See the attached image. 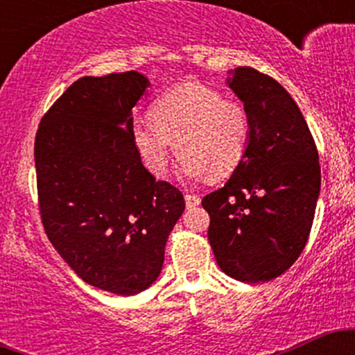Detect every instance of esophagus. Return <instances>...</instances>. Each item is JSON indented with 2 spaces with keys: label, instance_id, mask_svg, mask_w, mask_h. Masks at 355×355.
<instances>
[{
  "label": "esophagus",
  "instance_id": "1",
  "mask_svg": "<svg viewBox=\"0 0 355 355\" xmlns=\"http://www.w3.org/2000/svg\"><path fill=\"white\" fill-rule=\"evenodd\" d=\"M185 203H187V209H195V207L200 203V197H198V195H193V193H187Z\"/></svg>",
  "mask_w": 355,
  "mask_h": 355
}]
</instances>
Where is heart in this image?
I'll return each instance as SVG.
<instances>
[{
	"label": "heart",
	"instance_id": "b5f03b06",
	"mask_svg": "<svg viewBox=\"0 0 355 355\" xmlns=\"http://www.w3.org/2000/svg\"><path fill=\"white\" fill-rule=\"evenodd\" d=\"M152 118L133 123V140L155 177L168 170L173 144L180 170L191 180L227 177L245 158L252 135L247 108L227 100L218 89L185 83L164 93L152 105Z\"/></svg>",
	"mask_w": 355,
	"mask_h": 355
}]
</instances>
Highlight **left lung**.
<instances>
[{
    "label": "left lung",
    "mask_w": 355,
    "mask_h": 355,
    "mask_svg": "<svg viewBox=\"0 0 355 355\" xmlns=\"http://www.w3.org/2000/svg\"><path fill=\"white\" fill-rule=\"evenodd\" d=\"M229 87L252 120L245 158L222 189L205 195L209 242L218 267L240 282H268L302 254L320 191L315 141L279 81L239 67Z\"/></svg>",
    "instance_id": "obj_1"
}]
</instances>
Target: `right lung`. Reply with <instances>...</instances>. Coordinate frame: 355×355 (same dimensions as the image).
Returning a JSON list of instances; mask_svg holds the SVG:
<instances>
[{
  "mask_svg": "<svg viewBox=\"0 0 355 355\" xmlns=\"http://www.w3.org/2000/svg\"><path fill=\"white\" fill-rule=\"evenodd\" d=\"M148 85L138 71L78 78L44 113L35 138L48 239L85 282L118 295L157 280L185 210L182 191L157 182L133 140L132 108Z\"/></svg>",
  "mask_w": 355,
  "mask_h": 355,
  "instance_id": "1",
  "label": "right lung"
}]
</instances>
